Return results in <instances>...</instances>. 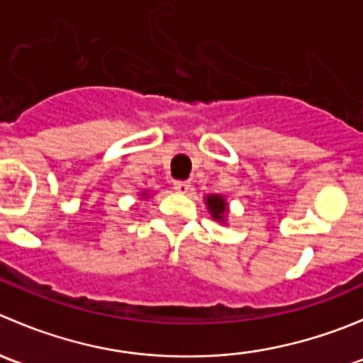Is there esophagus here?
<instances>
[{
	"instance_id": "1",
	"label": "esophagus",
	"mask_w": 363,
	"mask_h": 363,
	"mask_svg": "<svg viewBox=\"0 0 363 363\" xmlns=\"http://www.w3.org/2000/svg\"><path fill=\"white\" fill-rule=\"evenodd\" d=\"M174 189L177 193H181V195H186V193H189V189H191V184L186 181H177L174 182Z\"/></svg>"
}]
</instances>
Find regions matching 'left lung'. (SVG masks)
<instances>
[{
  "mask_svg": "<svg viewBox=\"0 0 363 363\" xmlns=\"http://www.w3.org/2000/svg\"><path fill=\"white\" fill-rule=\"evenodd\" d=\"M205 205H207V211L208 214L212 216V219L218 223H223L226 225V218H228V202L223 195H207L203 199Z\"/></svg>",
  "mask_w": 363,
  "mask_h": 363,
  "instance_id": "1",
  "label": "left lung"
}]
</instances>
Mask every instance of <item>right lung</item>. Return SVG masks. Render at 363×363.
I'll return each instance as SVG.
<instances>
[{
	"instance_id": "right-lung-1",
	"label": "right lung",
	"mask_w": 363,
	"mask_h": 363,
	"mask_svg": "<svg viewBox=\"0 0 363 363\" xmlns=\"http://www.w3.org/2000/svg\"><path fill=\"white\" fill-rule=\"evenodd\" d=\"M140 199H144V200L151 199V193H149V189H144V191L140 193Z\"/></svg>"
}]
</instances>
